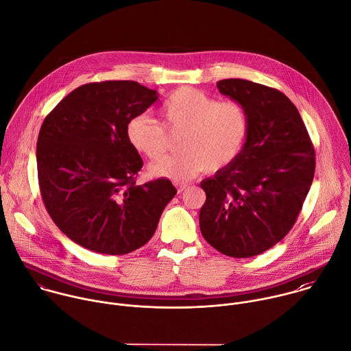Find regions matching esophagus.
Here are the masks:
<instances>
[{
	"instance_id": "obj_1",
	"label": "esophagus",
	"mask_w": 351,
	"mask_h": 351,
	"mask_svg": "<svg viewBox=\"0 0 351 351\" xmlns=\"http://www.w3.org/2000/svg\"><path fill=\"white\" fill-rule=\"evenodd\" d=\"M175 186H176V189H178V193H182V191H184V190L187 189L189 184H187V183H176Z\"/></svg>"
}]
</instances>
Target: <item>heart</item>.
<instances>
[{
  "instance_id": "obj_1",
  "label": "heart",
  "mask_w": 351,
  "mask_h": 351,
  "mask_svg": "<svg viewBox=\"0 0 351 351\" xmlns=\"http://www.w3.org/2000/svg\"><path fill=\"white\" fill-rule=\"evenodd\" d=\"M160 121L167 131L179 132L175 154L150 165L153 176L183 182L199 171L213 172L237 158L246 141L249 121L245 109L235 101L219 102L205 93L182 87L171 93L158 108ZM130 145L149 158L165 150V132L146 114L130 119Z\"/></svg>"
}]
</instances>
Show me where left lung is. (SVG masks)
Returning a JSON list of instances; mask_svg holds the SVG:
<instances>
[{
	"label": "left lung",
	"instance_id": "1",
	"mask_svg": "<svg viewBox=\"0 0 351 351\" xmlns=\"http://www.w3.org/2000/svg\"><path fill=\"white\" fill-rule=\"evenodd\" d=\"M246 112L245 145L234 161L201 182L205 241L220 253L247 258L293 228L315 176L316 157L295 105L279 90L245 79L217 82Z\"/></svg>",
	"mask_w": 351,
	"mask_h": 351
}]
</instances>
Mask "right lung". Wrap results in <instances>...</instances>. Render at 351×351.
<instances>
[{
    "instance_id": "right-lung-1",
    "label": "right lung",
    "mask_w": 351,
    "mask_h": 351,
    "mask_svg": "<svg viewBox=\"0 0 351 351\" xmlns=\"http://www.w3.org/2000/svg\"><path fill=\"white\" fill-rule=\"evenodd\" d=\"M158 99L132 80L87 83L62 98L36 142L40 195L60 231L110 256L150 241L176 189L168 179L135 184L143 161L127 139L131 117Z\"/></svg>"
}]
</instances>
